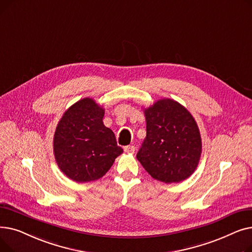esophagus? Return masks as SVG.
Masks as SVG:
<instances>
[{
	"label": "esophagus",
	"mask_w": 252,
	"mask_h": 252,
	"mask_svg": "<svg viewBox=\"0 0 252 252\" xmlns=\"http://www.w3.org/2000/svg\"><path fill=\"white\" fill-rule=\"evenodd\" d=\"M124 149H125V151L126 153H129V154H133L135 152V146H133V145H129V146H126Z\"/></svg>",
	"instance_id": "1"
}]
</instances>
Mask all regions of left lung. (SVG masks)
Masks as SVG:
<instances>
[{"mask_svg":"<svg viewBox=\"0 0 252 252\" xmlns=\"http://www.w3.org/2000/svg\"><path fill=\"white\" fill-rule=\"evenodd\" d=\"M147 135L137 158L155 180L180 183L196 169L202 151L200 131L191 113L171 99L144 110Z\"/></svg>","mask_w":252,"mask_h":252,"instance_id":"obj_1","label":"left lung"}]
</instances>
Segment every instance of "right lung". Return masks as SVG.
I'll return each mask as SVG.
<instances>
[{
  "label": "right lung",
  "mask_w": 252,
  "mask_h": 252,
  "mask_svg": "<svg viewBox=\"0 0 252 252\" xmlns=\"http://www.w3.org/2000/svg\"><path fill=\"white\" fill-rule=\"evenodd\" d=\"M104 109L84 98L65 111L57 125L53 148L62 173L77 183L96 181L124 150L113 131L103 124Z\"/></svg>",
  "instance_id": "right-lung-1"
}]
</instances>
